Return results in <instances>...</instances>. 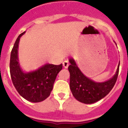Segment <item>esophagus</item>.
<instances>
[{
	"label": "esophagus",
	"instance_id": "obj_1",
	"mask_svg": "<svg viewBox=\"0 0 128 128\" xmlns=\"http://www.w3.org/2000/svg\"><path fill=\"white\" fill-rule=\"evenodd\" d=\"M63 65L65 68H67L68 67V65H69V63H68V62L67 60H65L63 62Z\"/></svg>",
	"mask_w": 128,
	"mask_h": 128
}]
</instances>
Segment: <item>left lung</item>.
<instances>
[{
  "label": "left lung",
  "instance_id": "8db88e82",
  "mask_svg": "<svg viewBox=\"0 0 128 128\" xmlns=\"http://www.w3.org/2000/svg\"><path fill=\"white\" fill-rule=\"evenodd\" d=\"M69 62L70 65L68 69L70 72V88L78 101L84 104L98 102L108 95L115 85L118 77L120 62L114 76L104 82H96L86 76L77 66L73 58H70Z\"/></svg>",
  "mask_w": 128,
  "mask_h": 128
}]
</instances>
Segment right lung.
<instances>
[{"mask_svg": "<svg viewBox=\"0 0 128 128\" xmlns=\"http://www.w3.org/2000/svg\"><path fill=\"white\" fill-rule=\"evenodd\" d=\"M25 32L19 35L11 50L10 64L11 80L22 98L32 102H41L50 96L56 76L63 65L47 63L35 70L24 72L20 66L18 53L20 39Z\"/></svg>", "mask_w": 128, "mask_h": 128, "instance_id": "add662e5", "label": "right lung"}]
</instances>
